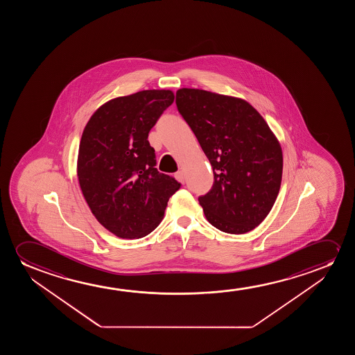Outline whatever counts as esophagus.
<instances>
[{
    "mask_svg": "<svg viewBox=\"0 0 355 355\" xmlns=\"http://www.w3.org/2000/svg\"><path fill=\"white\" fill-rule=\"evenodd\" d=\"M175 180H178V182H180V183H184L185 175L183 171H178V172H175Z\"/></svg>",
    "mask_w": 355,
    "mask_h": 355,
    "instance_id": "esophagus-1",
    "label": "esophagus"
}]
</instances>
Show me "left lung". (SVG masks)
I'll return each instance as SVG.
<instances>
[{
  "mask_svg": "<svg viewBox=\"0 0 355 355\" xmlns=\"http://www.w3.org/2000/svg\"><path fill=\"white\" fill-rule=\"evenodd\" d=\"M175 104L214 170L212 189L199 198L205 217L224 233L251 232L270 212L282 185L277 136L241 98L180 88Z\"/></svg>",
  "mask_w": 355,
  "mask_h": 355,
  "instance_id": "obj_1",
  "label": "left lung"
}]
</instances>
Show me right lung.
Here are the masks:
<instances>
[{"label":"right lung","mask_w":355,"mask_h":355,"mask_svg":"<svg viewBox=\"0 0 355 355\" xmlns=\"http://www.w3.org/2000/svg\"><path fill=\"white\" fill-rule=\"evenodd\" d=\"M175 101L171 89L114 98L93 112L78 155V184L93 216L121 239H141L164 218L180 184L156 168L148 135Z\"/></svg>","instance_id":"obj_1"}]
</instances>
